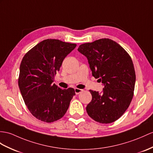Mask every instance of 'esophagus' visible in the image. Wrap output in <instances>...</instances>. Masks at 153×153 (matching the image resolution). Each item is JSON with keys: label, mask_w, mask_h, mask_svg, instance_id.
I'll list each match as a JSON object with an SVG mask.
<instances>
[{"label": "esophagus", "mask_w": 153, "mask_h": 153, "mask_svg": "<svg viewBox=\"0 0 153 153\" xmlns=\"http://www.w3.org/2000/svg\"><path fill=\"white\" fill-rule=\"evenodd\" d=\"M84 91V89H79V88H74V91H75V94L76 95L80 94L81 92H82Z\"/></svg>", "instance_id": "34e87169"}]
</instances>
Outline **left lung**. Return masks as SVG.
Returning <instances> with one entry per match:
<instances>
[{
  "mask_svg": "<svg viewBox=\"0 0 153 153\" xmlns=\"http://www.w3.org/2000/svg\"><path fill=\"white\" fill-rule=\"evenodd\" d=\"M78 51L87 58L92 75L104 85L102 93L89 90L92 100L87 113L100 123H110L121 117L134 95L136 74L126 51L114 41L103 38L82 44Z\"/></svg>",
  "mask_w": 153,
  "mask_h": 153,
  "instance_id": "left-lung-1",
  "label": "left lung"
}]
</instances>
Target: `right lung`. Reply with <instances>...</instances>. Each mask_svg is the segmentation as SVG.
<instances>
[{"instance_id": "add662e5", "label": "right lung", "mask_w": 153, "mask_h": 153, "mask_svg": "<svg viewBox=\"0 0 153 153\" xmlns=\"http://www.w3.org/2000/svg\"><path fill=\"white\" fill-rule=\"evenodd\" d=\"M76 46L58 39H45L22 59L19 87L28 109L39 120L56 121L68 110L75 91L73 88L62 89L53 84L54 76Z\"/></svg>"}]
</instances>
